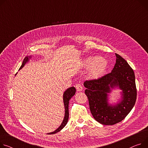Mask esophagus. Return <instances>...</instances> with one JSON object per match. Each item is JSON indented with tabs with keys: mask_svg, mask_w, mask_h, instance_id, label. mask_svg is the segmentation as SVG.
Masks as SVG:
<instances>
[{
	"mask_svg": "<svg viewBox=\"0 0 148 148\" xmlns=\"http://www.w3.org/2000/svg\"><path fill=\"white\" fill-rule=\"evenodd\" d=\"M76 90L78 92H80V91H82V86L79 84H77L76 85Z\"/></svg>",
	"mask_w": 148,
	"mask_h": 148,
	"instance_id": "34e87169",
	"label": "esophagus"
}]
</instances>
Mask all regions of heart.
<instances>
[{"instance_id": "heart-1", "label": "heart", "mask_w": 148, "mask_h": 148, "mask_svg": "<svg viewBox=\"0 0 148 148\" xmlns=\"http://www.w3.org/2000/svg\"><path fill=\"white\" fill-rule=\"evenodd\" d=\"M85 67H88V76L91 79H97L103 76L107 71L108 63L106 59L97 57H89L82 62Z\"/></svg>"}]
</instances>
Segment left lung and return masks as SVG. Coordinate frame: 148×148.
I'll use <instances>...</instances> for the list:
<instances>
[{"label":"left lung","instance_id":"1","mask_svg":"<svg viewBox=\"0 0 148 148\" xmlns=\"http://www.w3.org/2000/svg\"><path fill=\"white\" fill-rule=\"evenodd\" d=\"M116 63L111 73L84 84L92 115L104 125L122 121L133 108L137 96L133 70L121 56L116 53ZM116 88L122 90L121 99L116 104H110L108 97Z\"/></svg>","mask_w":148,"mask_h":148}]
</instances>
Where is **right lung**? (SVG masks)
Here are the masks:
<instances>
[{"label":"right lung","instance_id":"add662e5","mask_svg":"<svg viewBox=\"0 0 148 148\" xmlns=\"http://www.w3.org/2000/svg\"><path fill=\"white\" fill-rule=\"evenodd\" d=\"M32 56H27L25 58V59H24L23 62H22V64L21 65V66L20 67L19 69H21L22 67H23L25 64L26 63H27L29 60L31 59ZM18 73H16L15 75H16ZM76 92V89L75 87L72 86L70 87L68 89H67L63 93V103H64V117L63 119V120L62 121V123H61L60 126L56 130H54L53 132H50L49 133L47 134H55L56 133H58L59 132H60L62 129H63V127L66 126V124L67 123V121H68V119H69V100L71 99V98L75 94Z\"/></svg>","mask_w":148,"mask_h":148}]
</instances>
